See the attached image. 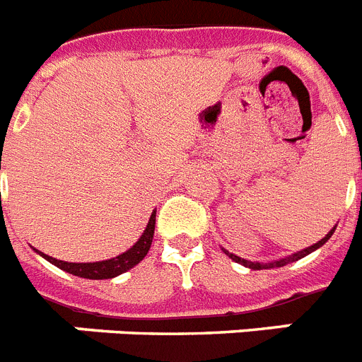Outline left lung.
<instances>
[{"label":"left lung","instance_id":"obj_1","mask_svg":"<svg viewBox=\"0 0 362 362\" xmlns=\"http://www.w3.org/2000/svg\"><path fill=\"white\" fill-rule=\"evenodd\" d=\"M333 233H335V227H333L332 230H329V233L326 234V236H324L322 240H320V242L315 243V245L308 247V249H302V251L295 252V255H291V256H286V258H280V260H276V262H269V264H260V262H249V260H245V258H240V256L233 255V252L225 251V249H223V251H225V255H227L228 258H230V260H234V262H236V264L245 265V267H249V269H255V271H258V269H273V267H284V265L291 264V262L300 260V258H304V256H308V255H310V252L317 251L319 247H322L324 243L328 242L329 238H332Z\"/></svg>","mask_w":362,"mask_h":362}]
</instances>
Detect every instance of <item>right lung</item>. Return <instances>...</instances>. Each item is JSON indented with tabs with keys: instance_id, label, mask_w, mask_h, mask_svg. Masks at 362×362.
Masks as SVG:
<instances>
[{
	"instance_id": "right-lung-1",
	"label": "right lung",
	"mask_w": 362,
	"mask_h": 362,
	"mask_svg": "<svg viewBox=\"0 0 362 362\" xmlns=\"http://www.w3.org/2000/svg\"><path fill=\"white\" fill-rule=\"evenodd\" d=\"M153 230H156V211L151 212L150 221H148L144 233L141 234V238L135 242L134 247H129L128 251L115 256V258H111V260L93 262V264L91 262H88V264H69V262L57 260L52 256L43 255V252L36 251V249L34 251L38 252L40 256H43L47 262H51L52 265H57L62 271H67V273L75 274V276L89 278V280H106V278H115L119 274L126 273V271H129L143 260L144 256L148 255V251H150Z\"/></svg>"
}]
</instances>
